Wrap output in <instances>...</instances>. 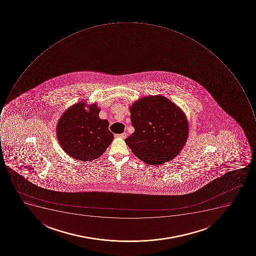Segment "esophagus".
<instances>
[{"label": "esophagus", "instance_id": "esophagus-1", "mask_svg": "<svg viewBox=\"0 0 256 256\" xmlns=\"http://www.w3.org/2000/svg\"><path fill=\"white\" fill-rule=\"evenodd\" d=\"M117 137L122 138H126V134L122 133L120 134H117Z\"/></svg>", "mask_w": 256, "mask_h": 256}]
</instances>
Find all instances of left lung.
I'll use <instances>...</instances> for the list:
<instances>
[{
  "instance_id": "left-lung-1",
  "label": "left lung",
  "mask_w": 256,
  "mask_h": 256,
  "mask_svg": "<svg viewBox=\"0 0 256 256\" xmlns=\"http://www.w3.org/2000/svg\"><path fill=\"white\" fill-rule=\"evenodd\" d=\"M130 110L134 132L125 142L134 154L149 165H160L176 157L188 137L184 112L162 95L138 100Z\"/></svg>"
}]
</instances>
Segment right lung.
Segmentation results:
<instances>
[{
	"label": "right lung",
	"instance_id": "1",
	"mask_svg": "<svg viewBox=\"0 0 256 256\" xmlns=\"http://www.w3.org/2000/svg\"><path fill=\"white\" fill-rule=\"evenodd\" d=\"M79 102L68 108L56 126V137L63 150L79 161H91L105 152L114 139L109 122L99 118L96 104L84 109Z\"/></svg>",
	"mask_w": 256,
	"mask_h": 256
}]
</instances>
